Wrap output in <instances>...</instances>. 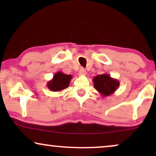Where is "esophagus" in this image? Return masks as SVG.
I'll return each instance as SVG.
<instances>
[{
    "mask_svg": "<svg viewBox=\"0 0 156 156\" xmlns=\"http://www.w3.org/2000/svg\"><path fill=\"white\" fill-rule=\"evenodd\" d=\"M78 73H79V75H80L81 76H83L86 75V70L83 69V68H80Z\"/></svg>",
    "mask_w": 156,
    "mask_h": 156,
    "instance_id": "esophagus-1",
    "label": "esophagus"
}]
</instances>
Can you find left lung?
Listing matches in <instances>:
<instances>
[{"label": "left lung", "mask_w": 156, "mask_h": 156, "mask_svg": "<svg viewBox=\"0 0 156 156\" xmlns=\"http://www.w3.org/2000/svg\"><path fill=\"white\" fill-rule=\"evenodd\" d=\"M92 80L94 89L103 97L110 96L119 87V80L112 78L107 73L96 76Z\"/></svg>", "instance_id": "left-lung-1"}]
</instances>
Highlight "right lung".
I'll return each instance as SVG.
<instances>
[{"instance_id":"1","label":"right lung","mask_w":156,"mask_h":156,"mask_svg":"<svg viewBox=\"0 0 156 156\" xmlns=\"http://www.w3.org/2000/svg\"><path fill=\"white\" fill-rule=\"evenodd\" d=\"M73 78L72 75L64 74L62 72L55 73L53 78L48 82L47 87L52 92H59L67 89Z\"/></svg>"}]
</instances>
